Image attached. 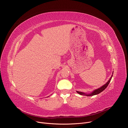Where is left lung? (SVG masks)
<instances>
[{
    "mask_svg": "<svg viewBox=\"0 0 128 128\" xmlns=\"http://www.w3.org/2000/svg\"><path fill=\"white\" fill-rule=\"evenodd\" d=\"M114 74V72H112V74ZM112 76H113V75L112 74V76L110 77V78H109V80H108V82L105 84H104L103 86H102L100 88H97L96 90H94L93 91L92 93H90V94H86L85 93H83V92H79V91H76V92L78 94H80L81 95H86V96H94V95H97V94L100 93L101 92H102L103 90H104L107 88V86L109 84V82H110V80H111L112 78Z\"/></svg>",
    "mask_w": 128,
    "mask_h": 128,
    "instance_id": "8db88e82",
    "label": "left lung"
}]
</instances>
